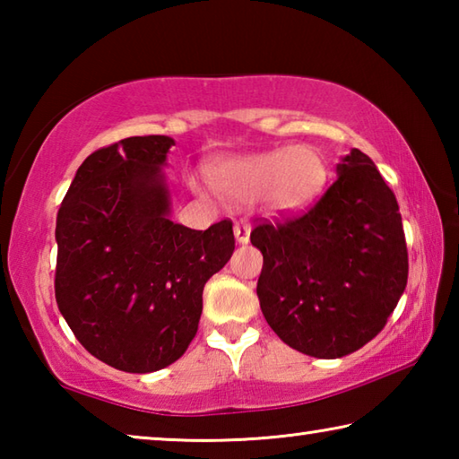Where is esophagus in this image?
Returning <instances> with one entry per match:
<instances>
[{
    "label": "esophagus",
    "instance_id": "34e87169",
    "mask_svg": "<svg viewBox=\"0 0 459 459\" xmlns=\"http://www.w3.org/2000/svg\"><path fill=\"white\" fill-rule=\"evenodd\" d=\"M248 237H251V224L247 221H238L235 224V238L238 245H247L248 243Z\"/></svg>",
    "mask_w": 459,
    "mask_h": 459
}]
</instances>
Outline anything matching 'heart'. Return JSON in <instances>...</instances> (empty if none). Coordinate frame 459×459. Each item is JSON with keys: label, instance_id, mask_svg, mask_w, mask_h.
Masks as SVG:
<instances>
[{"label": "heart", "instance_id": "1", "mask_svg": "<svg viewBox=\"0 0 459 459\" xmlns=\"http://www.w3.org/2000/svg\"><path fill=\"white\" fill-rule=\"evenodd\" d=\"M325 182L322 155L306 145H287L248 158L229 160L214 172L212 186L222 200L251 204L267 198L279 212L306 208ZM198 192L200 186H194Z\"/></svg>", "mask_w": 459, "mask_h": 459}]
</instances>
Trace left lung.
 Listing matches in <instances>:
<instances>
[{
  "instance_id": "left-lung-1",
  "label": "left lung",
  "mask_w": 459,
  "mask_h": 459,
  "mask_svg": "<svg viewBox=\"0 0 459 459\" xmlns=\"http://www.w3.org/2000/svg\"><path fill=\"white\" fill-rule=\"evenodd\" d=\"M336 182L299 219L259 224L261 312L287 346L342 359L385 328L407 285L397 198L367 153L352 150Z\"/></svg>"
}]
</instances>
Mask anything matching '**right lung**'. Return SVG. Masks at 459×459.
Listing matches in <instances>:
<instances>
[{"mask_svg": "<svg viewBox=\"0 0 459 459\" xmlns=\"http://www.w3.org/2000/svg\"><path fill=\"white\" fill-rule=\"evenodd\" d=\"M168 135L127 137L82 161L56 219V304L108 367L155 372L196 336L202 291L235 251L232 222L169 219Z\"/></svg>", "mask_w": 459, "mask_h": 459, "instance_id": "right-lung-1", "label": "right lung"}]
</instances>
